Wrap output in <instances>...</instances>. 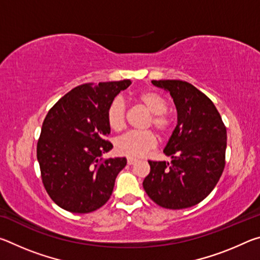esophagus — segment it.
Returning a JSON list of instances; mask_svg holds the SVG:
<instances>
[{"instance_id":"esophagus-1","label":"esophagus","mask_w":260,"mask_h":260,"mask_svg":"<svg viewBox=\"0 0 260 260\" xmlns=\"http://www.w3.org/2000/svg\"><path fill=\"white\" fill-rule=\"evenodd\" d=\"M136 161H138V160L134 159V158H131V157L127 158V164H128V165H133V164H135Z\"/></svg>"}]
</instances>
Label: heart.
<instances>
[{
  "label": "heart",
  "instance_id": "b5f03b06",
  "mask_svg": "<svg viewBox=\"0 0 260 260\" xmlns=\"http://www.w3.org/2000/svg\"><path fill=\"white\" fill-rule=\"evenodd\" d=\"M135 100L150 112L147 127H153L157 133L166 135L172 128V120L165 111L167 103L160 94L153 90H142L136 94ZM107 121L110 128L120 132L126 126V108L120 100H114L110 103L107 111ZM157 139L151 131L129 132L116 141V151L119 155L131 158H140L156 147Z\"/></svg>",
  "mask_w": 260,
  "mask_h": 260
}]
</instances>
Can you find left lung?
<instances>
[{
  "label": "left lung",
  "instance_id": "obj_1",
  "mask_svg": "<svg viewBox=\"0 0 260 260\" xmlns=\"http://www.w3.org/2000/svg\"><path fill=\"white\" fill-rule=\"evenodd\" d=\"M172 96L178 124L164 149L171 162L149 160L143 181L148 196L161 208L187 209L213 190L225 169L227 132L208 96L181 80H152Z\"/></svg>",
  "mask_w": 260,
  "mask_h": 260
}]
</instances>
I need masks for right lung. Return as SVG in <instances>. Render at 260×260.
Segmentation results:
<instances>
[{
    "label": "right lung",
    "instance_id": "obj_1",
    "mask_svg": "<svg viewBox=\"0 0 260 260\" xmlns=\"http://www.w3.org/2000/svg\"><path fill=\"white\" fill-rule=\"evenodd\" d=\"M131 80L85 83L65 94L45 118L37 157L48 195L73 213L100 209L111 196L125 157L103 159L113 148L107 111Z\"/></svg>",
    "mask_w": 260,
    "mask_h": 260
}]
</instances>
